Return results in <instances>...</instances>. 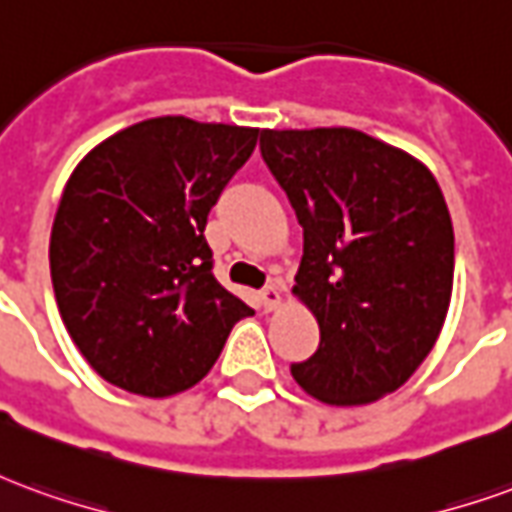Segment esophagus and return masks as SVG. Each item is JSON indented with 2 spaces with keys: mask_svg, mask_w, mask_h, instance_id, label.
Here are the masks:
<instances>
[{
  "mask_svg": "<svg viewBox=\"0 0 512 512\" xmlns=\"http://www.w3.org/2000/svg\"><path fill=\"white\" fill-rule=\"evenodd\" d=\"M260 304L266 307V310H277L279 304H282V290L277 285H268L263 293H260Z\"/></svg>",
  "mask_w": 512,
  "mask_h": 512,
  "instance_id": "1",
  "label": "esophagus"
}]
</instances>
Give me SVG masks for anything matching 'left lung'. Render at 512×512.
<instances>
[{"instance_id":"1","label":"left lung","mask_w":512,"mask_h":512,"mask_svg":"<svg viewBox=\"0 0 512 512\" xmlns=\"http://www.w3.org/2000/svg\"><path fill=\"white\" fill-rule=\"evenodd\" d=\"M260 153L304 227L293 293L321 329L318 351L290 373L329 406L395 392L450 310L455 235L439 183L354 128H266Z\"/></svg>"}]
</instances>
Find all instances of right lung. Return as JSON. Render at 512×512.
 <instances>
[{"instance_id": "1", "label": "right lung", "mask_w": 512, "mask_h": 512, "mask_svg": "<svg viewBox=\"0 0 512 512\" xmlns=\"http://www.w3.org/2000/svg\"><path fill=\"white\" fill-rule=\"evenodd\" d=\"M257 128L153 117L93 147L49 244L62 323L98 376L167 397L200 381L252 310L213 277L208 213Z\"/></svg>"}]
</instances>
